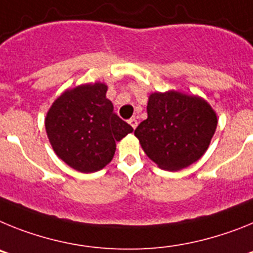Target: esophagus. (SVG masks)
I'll use <instances>...</instances> for the list:
<instances>
[{"mask_svg":"<svg viewBox=\"0 0 253 253\" xmlns=\"http://www.w3.org/2000/svg\"><path fill=\"white\" fill-rule=\"evenodd\" d=\"M128 124H129V126L135 129L136 127H137V120H136V118H131V120H128Z\"/></svg>","mask_w":253,"mask_h":253,"instance_id":"esophagus-1","label":"esophagus"}]
</instances>
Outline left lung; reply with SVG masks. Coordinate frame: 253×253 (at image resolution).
<instances>
[{
    "instance_id": "obj_1",
    "label": "left lung",
    "mask_w": 253,
    "mask_h": 253,
    "mask_svg": "<svg viewBox=\"0 0 253 253\" xmlns=\"http://www.w3.org/2000/svg\"><path fill=\"white\" fill-rule=\"evenodd\" d=\"M148 118L135 129L145 154L166 170L191 166L208 150L218 118L206 100L181 91L153 93Z\"/></svg>"
}]
</instances>
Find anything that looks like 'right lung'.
Masks as SVG:
<instances>
[{
	"mask_svg": "<svg viewBox=\"0 0 253 253\" xmlns=\"http://www.w3.org/2000/svg\"><path fill=\"white\" fill-rule=\"evenodd\" d=\"M103 83L66 90L45 117V131L57 157L81 173L100 170L113 159L116 141L133 128L107 99Z\"/></svg>",
	"mask_w": 253,
	"mask_h": 253,
	"instance_id": "1",
	"label": "right lung"
}]
</instances>
